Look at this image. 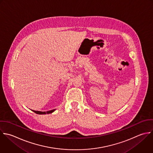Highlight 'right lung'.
Wrapping results in <instances>:
<instances>
[{"label":"right lung","mask_w":153,"mask_h":153,"mask_svg":"<svg viewBox=\"0 0 153 153\" xmlns=\"http://www.w3.org/2000/svg\"><path fill=\"white\" fill-rule=\"evenodd\" d=\"M55 110V109L54 110H50V111H34V110H32L33 112H34L36 114H50V113H53L54 111Z\"/></svg>","instance_id":"right-lung-1"}]
</instances>
